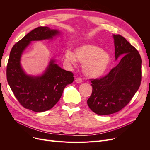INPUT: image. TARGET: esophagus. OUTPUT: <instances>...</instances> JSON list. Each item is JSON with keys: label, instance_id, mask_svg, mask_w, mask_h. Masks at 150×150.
Masks as SVG:
<instances>
[{"label": "esophagus", "instance_id": "1", "mask_svg": "<svg viewBox=\"0 0 150 150\" xmlns=\"http://www.w3.org/2000/svg\"><path fill=\"white\" fill-rule=\"evenodd\" d=\"M75 82H76V83L80 84V83H81L83 82V81H82V79H81V78H77L75 79Z\"/></svg>", "mask_w": 150, "mask_h": 150}]
</instances>
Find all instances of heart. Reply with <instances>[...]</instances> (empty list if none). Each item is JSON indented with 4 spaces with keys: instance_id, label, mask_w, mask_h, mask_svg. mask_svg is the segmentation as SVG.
<instances>
[{
    "instance_id": "heart-1",
    "label": "heart",
    "mask_w": 150,
    "mask_h": 150,
    "mask_svg": "<svg viewBox=\"0 0 150 150\" xmlns=\"http://www.w3.org/2000/svg\"><path fill=\"white\" fill-rule=\"evenodd\" d=\"M66 61L74 65L77 61L83 64L84 74L91 78L103 76L110 68L111 57L108 52L95 44H84L76 47L74 52L66 50Z\"/></svg>"
}]
</instances>
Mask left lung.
<instances>
[{
    "instance_id": "1",
    "label": "left lung",
    "mask_w": 150,
    "mask_h": 150,
    "mask_svg": "<svg viewBox=\"0 0 150 150\" xmlns=\"http://www.w3.org/2000/svg\"><path fill=\"white\" fill-rule=\"evenodd\" d=\"M114 39L116 60L121 59L109 74L92 79V94L88 99L89 108L99 115L120 111L138 90L142 80V59L138 51L120 35Z\"/></svg>"
}]
</instances>
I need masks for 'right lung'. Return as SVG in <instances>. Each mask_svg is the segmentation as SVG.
I'll return each instance as SVG.
<instances>
[{
    "label": "right lung",
    "instance_id": "1",
    "mask_svg": "<svg viewBox=\"0 0 150 150\" xmlns=\"http://www.w3.org/2000/svg\"><path fill=\"white\" fill-rule=\"evenodd\" d=\"M60 34L57 29L40 26L25 35L11 49L7 66V82L17 100L26 109L34 112L50 110L59 100L66 86L73 82V74L62 69L54 59L39 76L27 74L21 66V56L32 41L52 39Z\"/></svg>",
    "mask_w": 150,
    "mask_h": 150
}]
</instances>
